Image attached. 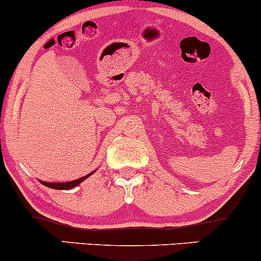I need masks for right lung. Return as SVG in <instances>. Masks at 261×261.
Wrapping results in <instances>:
<instances>
[{
    "label": "right lung",
    "instance_id": "obj_1",
    "mask_svg": "<svg viewBox=\"0 0 261 261\" xmlns=\"http://www.w3.org/2000/svg\"><path fill=\"white\" fill-rule=\"evenodd\" d=\"M89 175H92V173H89L88 175L82 176V178H80V179H76V180L67 181V182H45V181H40V182L43 185H45V187H47V188L59 189V190H68V189H72L74 187H77L80 182H82L86 178H88Z\"/></svg>",
    "mask_w": 261,
    "mask_h": 261
}]
</instances>
